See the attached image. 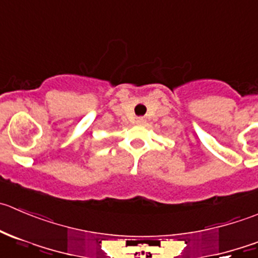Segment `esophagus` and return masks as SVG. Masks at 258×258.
Returning <instances> with one entry per match:
<instances>
[{
	"label": "esophagus",
	"instance_id": "1",
	"mask_svg": "<svg viewBox=\"0 0 258 258\" xmlns=\"http://www.w3.org/2000/svg\"><path fill=\"white\" fill-rule=\"evenodd\" d=\"M145 121H146V119H145L144 117H139V118L136 119V122H137V123H139V124H142V123H145Z\"/></svg>",
	"mask_w": 258,
	"mask_h": 258
}]
</instances>
